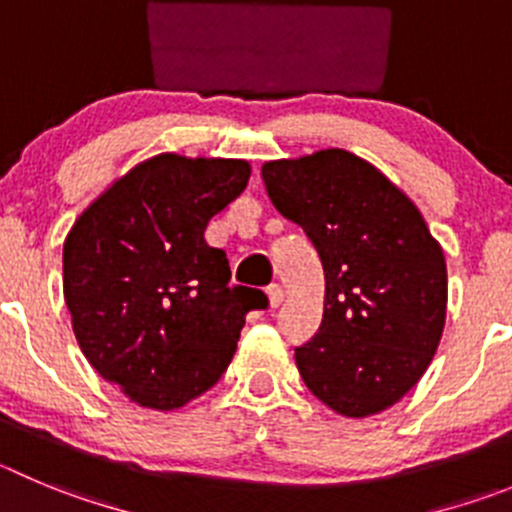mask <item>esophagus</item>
<instances>
[{
	"instance_id": "obj_1",
	"label": "esophagus",
	"mask_w": 512,
	"mask_h": 512,
	"mask_svg": "<svg viewBox=\"0 0 512 512\" xmlns=\"http://www.w3.org/2000/svg\"><path fill=\"white\" fill-rule=\"evenodd\" d=\"M267 298H270V305H272V308H278V305L283 303V300H285V290H283V285H280V283H272L270 288H267Z\"/></svg>"
}]
</instances>
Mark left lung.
<instances>
[{"label":"left lung","instance_id":"1","mask_svg":"<svg viewBox=\"0 0 512 512\" xmlns=\"http://www.w3.org/2000/svg\"><path fill=\"white\" fill-rule=\"evenodd\" d=\"M262 181L326 272L321 328L295 348L305 386L343 417L384 412L422 379L442 338V247L412 199L343 148L267 161Z\"/></svg>","mask_w":512,"mask_h":512}]
</instances>
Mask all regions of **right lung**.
Instances as JSON below:
<instances>
[{
  "label": "right lung",
  "instance_id": "1",
  "mask_svg": "<svg viewBox=\"0 0 512 512\" xmlns=\"http://www.w3.org/2000/svg\"><path fill=\"white\" fill-rule=\"evenodd\" d=\"M250 181L242 159L141 161L75 219L62 293L80 351L138 407L171 412L227 371L262 290L229 285L204 229Z\"/></svg>",
  "mask_w": 512,
  "mask_h": 512
}]
</instances>
